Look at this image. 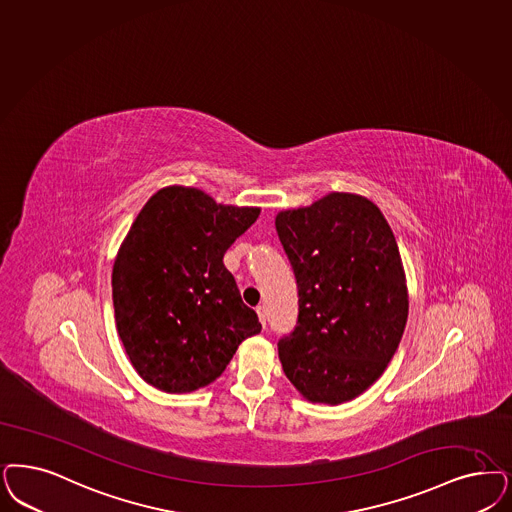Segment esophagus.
<instances>
[{
	"label": "esophagus",
	"instance_id": "1",
	"mask_svg": "<svg viewBox=\"0 0 512 512\" xmlns=\"http://www.w3.org/2000/svg\"><path fill=\"white\" fill-rule=\"evenodd\" d=\"M257 316L261 319V323H263V327H266V308L263 304H259L257 306Z\"/></svg>",
	"mask_w": 512,
	"mask_h": 512
}]
</instances>
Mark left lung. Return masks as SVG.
<instances>
[{"label":"left lung","instance_id":"8db88e82","mask_svg":"<svg viewBox=\"0 0 512 512\" xmlns=\"http://www.w3.org/2000/svg\"><path fill=\"white\" fill-rule=\"evenodd\" d=\"M276 230L299 289V318L278 340L283 372L312 403L340 405L388 367L408 318L405 272L371 200L331 193L278 213Z\"/></svg>","mask_w":512,"mask_h":512}]
</instances>
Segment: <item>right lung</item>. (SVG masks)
I'll return each instance as SVG.
<instances>
[{"label": "right lung", "instance_id": "1", "mask_svg": "<svg viewBox=\"0 0 512 512\" xmlns=\"http://www.w3.org/2000/svg\"><path fill=\"white\" fill-rule=\"evenodd\" d=\"M259 208L217 204L191 187L153 194L117 253V331L141 378L166 393L212 384L261 323L223 257Z\"/></svg>", "mask_w": 512, "mask_h": 512}]
</instances>
